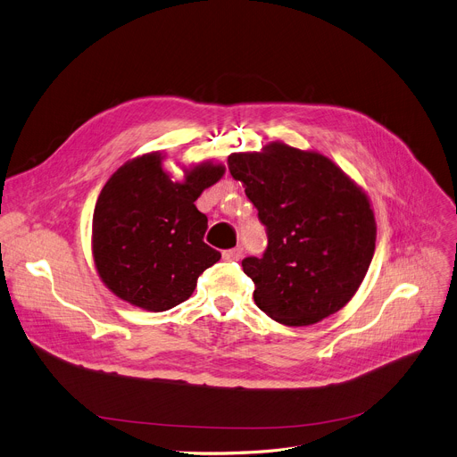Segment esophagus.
I'll use <instances>...</instances> for the list:
<instances>
[{
	"label": "esophagus",
	"instance_id": "34e87169",
	"mask_svg": "<svg viewBox=\"0 0 457 457\" xmlns=\"http://www.w3.org/2000/svg\"><path fill=\"white\" fill-rule=\"evenodd\" d=\"M241 256H244V247H241V245H237V247H234V249H228V251H225L223 253V258L225 260H239Z\"/></svg>",
	"mask_w": 457,
	"mask_h": 457
}]
</instances>
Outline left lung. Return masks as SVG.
<instances>
[{
    "mask_svg": "<svg viewBox=\"0 0 457 457\" xmlns=\"http://www.w3.org/2000/svg\"><path fill=\"white\" fill-rule=\"evenodd\" d=\"M230 175L265 227L262 258H244L256 306L287 327H308L354 297L374 254L367 195L330 158L270 144L228 156Z\"/></svg>",
    "mask_w": 457,
    "mask_h": 457,
    "instance_id": "8db88e82",
    "label": "left lung"
}]
</instances>
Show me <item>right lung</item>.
<instances>
[{
  "instance_id": "right-lung-1",
  "label": "right lung",
  "mask_w": 457,
  "mask_h": 457,
  "mask_svg": "<svg viewBox=\"0 0 457 457\" xmlns=\"http://www.w3.org/2000/svg\"><path fill=\"white\" fill-rule=\"evenodd\" d=\"M223 173L221 164H201L173 182L158 153L123 164L103 186L92 221L94 262L106 287L149 312L190 299L203 271L221 258L203 241L208 218L195 201Z\"/></svg>"
}]
</instances>
